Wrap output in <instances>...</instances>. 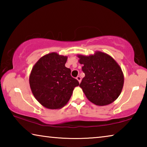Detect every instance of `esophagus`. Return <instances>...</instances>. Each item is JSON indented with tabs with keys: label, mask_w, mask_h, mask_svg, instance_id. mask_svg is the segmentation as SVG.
Returning a JSON list of instances; mask_svg holds the SVG:
<instances>
[{
	"label": "esophagus",
	"mask_w": 147,
	"mask_h": 147,
	"mask_svg": "<svg viewBox=\"0 0 147 147\" xmlns=\"http://www.w3.org/2000/svg\"><path fill=\"white\" fill-rule=\"evenodd\" d=\"M76 79H77V80H78V81L79 82V83H80V82H81V80H82L81 77L80 76H78L76 77Z\"/></svg>",
	"instance_id": "1"
}]
</instances>
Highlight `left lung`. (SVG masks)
I'll return each mask as SVG.
<instances>
[{
    "label": "left lung",
    "mask_w": 147,
    "mask_h": 147,
    "mask_svg": "<svg viewBox=\"0 0 147 147\" xmlns=\"http://www.w3.org/2000/svg\"><path fill=\"white\" fill-rule=\"evenodd\" d=\"M85 74L80 87L89 101L98 106L113 102L120 95L124 76L119 65L108 54L96 52L94 55H79Z\"/></svg>",
    "instance_id": "obj_1"
}]
</instances>
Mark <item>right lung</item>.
<instances>
[{
    "mask_svg": "<svg viewBox=\"0 0 147 147\" xmlns=\"http://www.w3.org/2000/svg\"><path fill=\"white\" fill-rule=\"evenodd\" d=\"M67 57L53 53L39 59L32 68L29 82L39 103L49 109H58L67 103L78 81L65 66Z\"/></svg>",
    "mask_w": 147,
    "mask_h": 147,
    "instance_id": "obj_1",
    "label": "right lung"
}]
</instances>
